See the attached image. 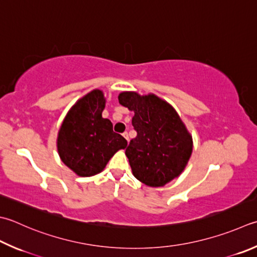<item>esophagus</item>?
<instances>
[{
  "label": "esophagus",
  "mask_w": 257,
  "mask_h": 257,
  "mask_svg": "<svg viewBox=\"0 0 257 257\" xmlns=\"http://www.w3.org/2000/svg\"><path fill=\"white\" fill-rule=\"evenodd\" d=\"M122 135H123V137H124L125 139H126V141H127V142L130 141V138H128V133H127V132H124Z\"/></svg>",
  "instance_id": "esophagus-1"
}]
</instances>
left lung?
<instances>
[{"label":"left lung","mask_w":257,"mask_h":257,"mask_svg":"<svg viewBox=\"0 0 257 257\" xmlns=\"http://www.w3.org/2000/svg\"><path fill=\"white\" fill-rule=\"evenodd\" d=\"M119 104L133 110L137 138L125 154L133 176L149 187H163L185 170L192 153V137L177 110L154 94L122 91Z\"/></svg>","instance_id":"8db88e82"}]
</instances>
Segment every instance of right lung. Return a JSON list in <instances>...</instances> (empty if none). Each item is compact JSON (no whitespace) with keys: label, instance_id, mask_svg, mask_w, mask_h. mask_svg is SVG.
<instances>
[{"label":"right lung","instance_id":"obj_1","mask_svg":"<svg viewBox=\"0 0 257 257\" xmlns=\"http://www.w3.org/2000/svg\"><path fill=\"white\" fill-rule=\"evenodd\" d=\"M106 98L103 90L94 89L71 106L58 132V154L79 177H91L104 170L127 141L115 133L113 124L104 118Z\"/></svg>","mask_w":257,"mask_h":257}]
</instances>
